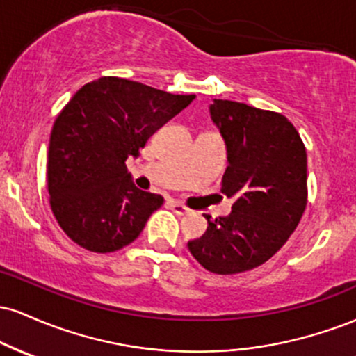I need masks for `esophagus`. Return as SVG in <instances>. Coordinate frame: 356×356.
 <instances>
[{"mask_svg": "<svg viewBox=\"0 0 356 356\" xmlns=\"http://www.w3.org/2000/svg\"><path fill=\"white\" fill-rule=\"evenodd\" d=\"M170 209H172V211H174L175 214H177V216L189 214V212H191L189 207H186V206H184V204L177 202V201H172V202H170Z\"/></svg>", "mask_w": 356, "mask_h": 356, "instance_id": "1", "label": "esophagus"}]
</instances>
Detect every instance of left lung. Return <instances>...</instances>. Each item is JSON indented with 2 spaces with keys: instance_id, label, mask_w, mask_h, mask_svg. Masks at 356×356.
I'll list each match as a JSON object with an SVG mask.
<instances>
[{
  "instance_id": "left-lung-1",
  "label": "left lung",
  "mask_w": 356,
  "mask_h": 356,
  "mask_svg": "<svg viewBox=\"0 0 356 356\" xmlns=\"http://www.w3.org/2000/svg\"><path fill=\"white\" fill-rule=\"evenodd\" d=\"M209 113L229 164L220 191L236 202L229 216L206 214V232L187 248L207 271L236 275L266 263L296 229L308 195L306 149L281 113L216 99Z\"/></svg>"
}]
</instances>
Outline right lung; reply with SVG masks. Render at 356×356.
Wrapping results in <instances>:
<instances>
[{
	"mask_svg": "<svg viewBox=\"0 0 356 356\" xmlns=\"http://www.w3.org/2000/svg\"><path fill=\"white\" fill-rule=\"evenodd\" d=\"M195 95L102 76L83 85L56 117L48 147V192L60 227L92 252L136 241L164 197L140 191L125 161Z\"/></svg>",
	"mask_w": 356,
	"mask_h": 356,
	"instance_id": "obj_1",
	"label": "right lung"
}]
</instances>
